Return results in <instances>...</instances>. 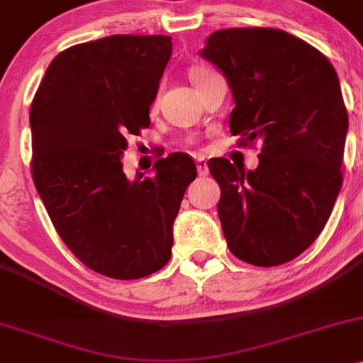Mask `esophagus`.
<instances>
[{
    "label": "esophagus",
    "mask_w": 363,
    "mask_h": 363,
    "mask_svg": "<svg viewBox=\"0 0 363 363\" xmlns=\"http://www.w3.org/2000/svg\"><path fill=\"white\" fill-rule=\"evenodd\" d=\"M197 171H199V177H208L209 169H208V162L199 159L197 161Z\"/></svg>",
    "instance_id": "obj_1"
}]
</instances>
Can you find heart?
<instances>
[{
  "label": "heart",
  "mask_w": 363,
  "mask_h": 363,
  "mask_svg": "<svg viewBox=\"0 0 363 363\" xmlns=\"http://www.w3.org/2000/svg\"><path fill=\"white\" fill-rule=\"evenodd\" d=\"M204 72H208V71H204V69H197V71H194L192 77H196V76H201V74H204Z\"/></svg>",
  "instance_id": "1"
}]
</instances>
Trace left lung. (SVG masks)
Returning <instances> with one entry per match:
<instances>
[{
    "label": "left lung",
    "instance_id": "left-lung-1",
    "mask_svg": "<svg viewBox=\"0 0 363 363\" xmlns=\"http://www.w3.org/2000/svg\"><path fill=\"white\" fill-rule=\"evenodd\" d=\"M201 57L232 89L237 145L261 142L255 171L208 162L228 249L256 267L287 263L320 235L342 185L348 112L337 74L317 48L270 27L216 30Z\"/></svg>",
    "mask_w": 363,
    "mask_h": 363
}]
</instances>
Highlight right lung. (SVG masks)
I'll list each match as a JSON object with an SVG mask.
<instances>
[{"label":"right lung","mask_w":363,"mask_h":363,"mask_svg":"<svg viewBox=\"0 0 363 363\" xmlns=\"http://www.w3.org/2000/svg\"><path fill=\"white\" fill-rule=\"evenodd\" d=\"M169 36L116 34L64 50L30 105L33 180L52 223L81 263L111 279H142L171 258L173 223L192 157L173 152L128 180V136L149 111L171 57Z\"/></svg>","instance_id":"add662e5"}]
</instances>
